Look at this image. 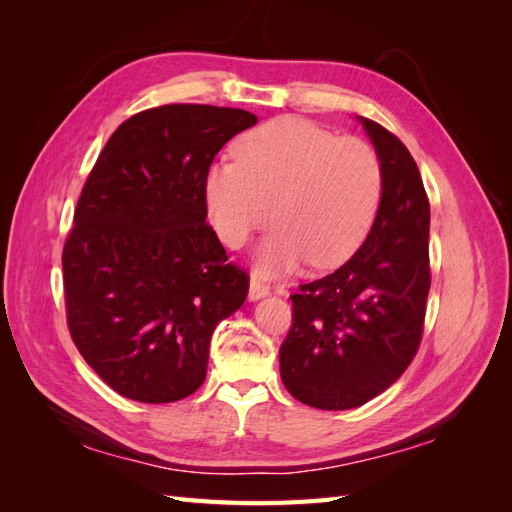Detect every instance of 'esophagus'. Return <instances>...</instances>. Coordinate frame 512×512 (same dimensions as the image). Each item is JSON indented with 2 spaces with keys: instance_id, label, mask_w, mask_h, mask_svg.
Here are the masks:
<instances>
[{
  "instance_id": "1",
  "label": "esophagus",
  "mask_w": 512,
  "mask_h": 512,
  "mask_svg": "<svg viewBox=\"0 0 512 512\" xmlns=\"http://www.w3.org/2000/svg\"><path fill=\"white\" fill-rule=\"evenodd\" d=\"M269 286L267 284H262L260 280H258V275H252L250 277V294H247V297H250V301H260V299H265V297H269Z\"/></svg>"
}]
</instances>
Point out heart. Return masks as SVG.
I'll use <instances>...</instances> for the list:
<instances>
[{"instance_id":"1","label":"heart","mask_w":512,"mask_h":512,"mask_svg":"<svg viewBox=\"0 0 512 512\" xmlns=\"http://www.w3.org/2000/svg\"><path fill=\"white\" fill-rule=\"evenodd\" d=\"M237 160L209 166L205 203L228 247H243L273 218L254 256L256 273L277 277L305 260L342 265L374 226L384 175L378 153L359 138H339L312 121L280 117L247 132Z\"/></svg>"}]
</instances>
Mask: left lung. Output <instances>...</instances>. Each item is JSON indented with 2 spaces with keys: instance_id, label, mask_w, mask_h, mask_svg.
Returning <instances> with one entry per match:
<instances>
[{
  "instance_id": "1",
  "label": "left lung",
  "mask_w": 512,
  "mask_h": 512,
  "mask_svg": "<svg viewBox=\"0 0 512 512\" xmlns=\"http://www.w3.org/2000/svg\"><path fill=\"white\" fill-rule=\"evenodd\" d=\"M384 175L367 239L331 275L292 294V327L280 348L288 393L318 410L367 404L404 374L421 344L429 294V200L406 145L356 117Z\"/></svg>"
}]
</instances>
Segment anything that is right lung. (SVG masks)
I'll use <instances>...</instances> for the list:
<instances>
[{
  "mask_svg": "<svg viewBox=\"0 0 512 512\" xmlns=\"http://www.w3.org/2000/svg\"><path fill=\"white\" fill-rule=\"evenodd\" d=\"M241 108L168 104L123 121L81 192L64 247L68 327L119 395L170 404L207 376L211 335L243 305L250 277L205 224V175Z\"/></svg>",
  "mask_w": 512,
  "mask_h": 512,
  "instance_id": "right-lung-1",
  "label": "right lung"
}]
</instances>
